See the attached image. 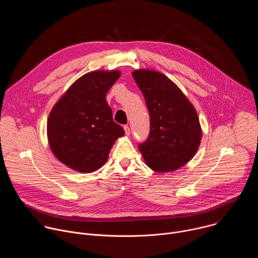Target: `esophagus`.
<instances>
[{"instance_id": "34e87169", "label": "esophagus", "mask_w": 258, "mask_h": 258, "mask_svg": "<svg viewBox=\"0 0 258 258\" xmlns=\"http://www.w3.org/2000/svg\"><path fill=\"white\" fill-rule=\"evenodd\" d=\"M124 133H125V135L126 136H130L131 135V130H130V127L127 126V125H124Z\"/></svg>"}]
</instances>
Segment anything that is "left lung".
Listing matches in <instances>:
<instances>
[{
    "label": "left lung",
    "instance_id": "8db88e82",
    "mask_svg": "<svg viewBox=\"0 0 258 258\" xmlns=\"http://www.w3.org/2000/svg\"><path fill=\"white\" fill-rule=\"evenodd\" d=\"M132 75L150 115V134L139 144V150L153 170H175L192 159L200 145L202 132L196 110L161 73L140 69Z\"/></svg>",
    "mask_w": 258,
    "mask_h": 258
}]
</instances>
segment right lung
Returning <instances> with one entry per match:
<instances>
[{
	"mask_svg": "<svg viewBox=\"0 0 258 258\" xmlns=\"http://www.w3.org/2000/svg\"><path fill=\"white\" fill-rule=\"evenodd\" d=\"M120 72L92 71L80 78L53 107L47 133L51 150L65 165L81 172L100 168L123 128L113 121L106 94Z\"/></svg>",
	"mask_w": 258,
	"mask_h": 258,
	"instance_id": "right-lung-1",
	"label": "right lung"
}]
</instances>
